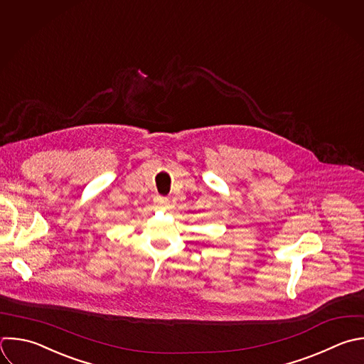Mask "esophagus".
<instances>
[{
    "mask_svg": "<svg viewBox=\"0 0 364 364\" xmlns=\"http://www.w3.org/2000/svg\"><path fill=\"white\" fill-rule=\"evenodd\" d=\"M154 202H155L156 208H159V209H166L169 206V199L164 198V196H156Z\"/></svg>",
    "mask_w": 364,
    "mask_h": 364,
    "instance_id": "1",
    "label": "esophagus"
}]
</instances>
